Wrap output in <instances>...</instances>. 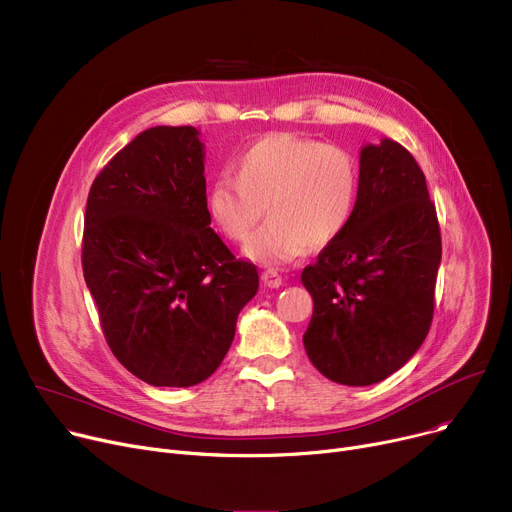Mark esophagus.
Masks as SVG:
<instances>
[{"mask_svg": "<svg viewBox=\"0 0 512 512\" xmlns=\"http://www.w3.org/2000/svg\"><path fill=\"white\" fill-rule=\"evenodd\" d=\"M262 283L270 289H277L283 285V277L277 273V270H266V273H262Z\"/></svg>", "mask_w": 512, "mask_h": 512, "instance_id": "1", "label": "esophagus"}]
</instances>
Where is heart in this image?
Wrapping results in <instances>:
<instances>
[{
	"instance_id": "heart-1",
	"label": "heart",
	"mask_w": 512,
	"mask_h": 512,
	"mask_svg": "<svg viewBox=\"0 0 512 512\" xmlns=\"http://www.w3.org/2000/svg\"><path fill=\"white\" fill-rule=\"evenodd\" d=\"M233 175L208 190L217 229L242 244L266 208L268 223L250 239L246 256L281 266L324 248L349 227L362 186L357 159L347 148L295 134H268L233 161Z\"/></svg>"
}]
</instances>
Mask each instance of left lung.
<instances>
[{"label": "left lung", "mask_w": 512, "mask_h": 512, "mask_svg": "<svg viewBox=\"0 0 512 512\" xmlns=\"http://www.w3.org/2000/svg\"><path fill=\"white\" fill-rule=\"evenodd\" d=\"M359 173L349 227L302 273L314 299L306 353L347 386L388 378L422 347L442 258L436 206L409 150L388 138L368 144Z\"/></svg>", "instance_id": "left-lung-1"}]
</instances>
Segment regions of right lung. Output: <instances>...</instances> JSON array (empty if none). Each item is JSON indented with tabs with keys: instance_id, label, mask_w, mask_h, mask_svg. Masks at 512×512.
I'll list each match as a JSON object with an SVG mask.
<instances>
[{
	"instance_id": "right-lung-1",
	"label": "right lung",
	"mask_w": 512,
	"mask_h": 512,
	"mask_svg": "<svg viewBox=\"0 0 512 512\" xmlns=\"http://www.w3.org/2000/svg\"><path fill=\"white\" fill-rule=\"evenodd\" d=\"M192 126L138 134L90 186L82 270L117 362L153 386L213 376L258 270L210 229Z\"/></svg>"
}]
</instances>
